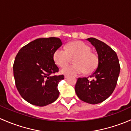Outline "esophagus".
Returning a JSON list of instances; mask_svg holds the SVG:
<instances>
[{
	"mask_svg": "<svg viewBox=\"0 0 131 131\" xmlns=\"http://www.w3.org/2000/svg\"><path fill=\"white\" fill-rule=\"evenodd\" d=\"M64 78H68V75H64Z\"/></svg>",
	"mask_w": 131,
	"mask_h": 131,
	"instance_id": "34e87169",
	"label": "esophagus"
}]
</instances>
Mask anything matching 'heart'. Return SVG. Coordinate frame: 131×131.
I'll return each mask as SVG.
<instances>
[{
  "label": "heart",
  "mask_w": 131,
  "mask_h": 131,
  "mask_svg": "<svg viewBox=\"0 0 131 131\" xmlns=\"http://www.w3.org/2000/svg\"><path fill=\"white\" fill-rule=\"evenodd\" d=\"M77 57L74 61L75 64L64 66L61 72L64 74L75 75L81 74L86 71L91 73L95 71L98 64V57L91 52V48L82 41H74L66 47V49L59 48L54 52L53 59L57 66L62 67L69 61L71 57Z\"/></svg>",
  "instance_id": "obj_1"
}]
</instances>
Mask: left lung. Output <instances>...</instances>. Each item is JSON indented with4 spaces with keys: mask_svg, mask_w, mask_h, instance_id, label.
Returning <instances> with one entry per match:
<instances>
[{
    "mask_svg": "<svg viewBox=\"0 0 131 131\" xmlns=\"http://www.w3.org/2000/svg\"><path fill=\"white\" fill-rule=\"evenodd\" d=\"M86 40L94 46L98 56V64L90 75L93 79L79 78L75 91L81 100L90 104H98L107 99L115 88L121 67L115 51L103 41L95 38Z\"/></svg>",
    "mask_w": 131,
    "mask_h": 131,
    "instance_id": "1",
    "label": "left lung"
}]
</instances>
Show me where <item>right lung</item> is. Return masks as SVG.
Masks as SVG:
<instances>
[{
    "mask_svg": "<svg viewBox=\"0 0 131 131\" xmlns=\"http://www.w3.org/2000/svg\"><path fill=\"white\" fill-rule=\"evenodd\" d=\"M62 45L58 38H41L24 46L17 53L13 65L16 86L28 103L44 106L59 97L57 86L64 76L52 75L59 71L53 55Z\"/></svg>",
    "mask_w": 131,
    "mask_h": 131,
    "instance_id": "obj_1",
    "label": "right lung"
}]
</instances>
